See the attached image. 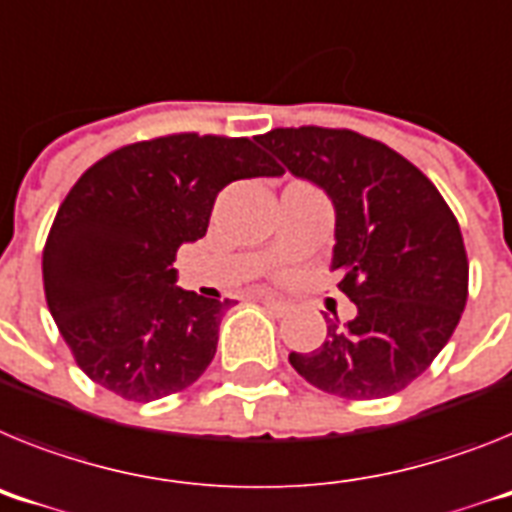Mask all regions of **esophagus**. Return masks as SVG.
<instances>
[{
    "mask_svg": "<svg viewBox=\"0 0 512 512\" xmlns=\"http://www.w3.org/2000/svg\"><path fill=\"white\" fill-rule=\"evenodd\" d=\"M256 300H261V303H264L266 308L274 310V313H279V316H282V313H287V310H290V303H287V300L274 298V295H269V292H259V295H256Z\"/></svg>",
    "mask_w": 512,
    "mask_h": 512,
    "instance_id": "34e87169",
    "label": "esophagus"
}]
</instances>
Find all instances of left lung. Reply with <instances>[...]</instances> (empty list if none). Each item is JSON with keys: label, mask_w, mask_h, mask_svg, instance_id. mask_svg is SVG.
Wrapping results in <instances>:
<instances>
[{"label": "left lung", "mask_w": 512, "mask_h": 512, "mask_svg": "<svg viewBox=\"0 0 512 512\" xmlns=\"http://www.w3.org/2000/svg\"><path fill=\"white\" fill-rule=\"evenodd\" d=\"M295 178L334 204L331 269L357 305L326 318L313 352L290 365L342 399H383L430 368L464 313L469 264L461 227L422 170L349 129H274L256 137Z\"/></svg>", "instance_id": "left-lung-1"}]
</instances>
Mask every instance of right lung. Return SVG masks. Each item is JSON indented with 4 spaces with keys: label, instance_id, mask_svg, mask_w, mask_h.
<instances>
[{
    "label": "right lung",
    "instance_id": "1",
    "mask_svg": "<svg viewBox=\"0 0 512 512\" xmlns=\"http://www.w3.org/2000/svg\"><path fill=\"white\" fill-rule=\"evenodd\" d=\"M264 176L282 168L251 139L209 134L129 144L82 173L48 233L43 290L90 381L155 401L209 368L230 300L178 287L173 261L227 183Z\"/></svg>",
    "mask_w": 512,
    "mask_h": 512
}]
</instances>
